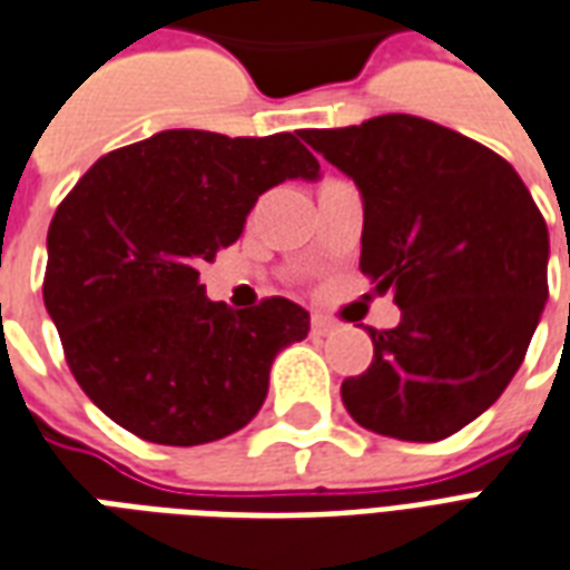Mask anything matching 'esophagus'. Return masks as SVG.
I'll return each mask as SVG.
<instances>
[{"mask_svg": "<svg viewBox=\"0 0 570 570\" xmlns=\"http://www.w3.org/2000/svg\"><path fill=\"white\" fill-rule=\"evenodd\" d=\"M311 332L314 335H328L332 332V323L326 317H311Z\"/></svg>", "mask_w": 570, "mask_h": 570, "instance_id": "obj_1", "label": "esophagus"}]
</instances>
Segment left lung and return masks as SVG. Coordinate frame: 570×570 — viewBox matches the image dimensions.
Segmentation results:
<instances>
[{
	"label": "left lung",
	"mask_w": 570,
	"mask_h": 570,
	"mask_svg": "<svg viewBox=\"0 0 570 570\" xmlns=\"http://www.w3.org/2000/svg\"><path fill=\"white\" fill-rule=\"evenodd\" d=\"M302 138L360 187V268L402 307L395 328H368L374 360L341 383L344 407L377 435L450 438L525 360L547 302L541 210L508 159L423 117Z\"/></svg>",
	"instance_id": "1"
}]
</instances>
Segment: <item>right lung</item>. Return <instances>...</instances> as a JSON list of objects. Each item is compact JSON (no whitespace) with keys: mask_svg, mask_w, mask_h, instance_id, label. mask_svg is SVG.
Wrapping results in <instances>:
<instances>
[{"mask_svg":"<svg viewBox=\"0 0 570 570\" xmlns=\"http://www.w3.org/2000/svg\"><path fill=\"white\" fill-rule=\"evenodd\" d=\"M289 178H320L293 132L166 129L105 154L60 202L45 307L75 381L126 432L196 446L259 414L274 356L311 317L281 296L244 311L210 302L199 268Z\"/></svg>","mask_w":570,"mask_h":570,"instance_id":"obj_1","label":"right lung"}]
</instances>
